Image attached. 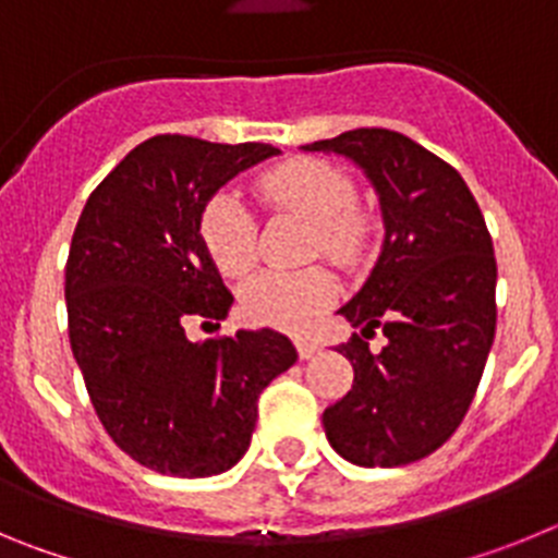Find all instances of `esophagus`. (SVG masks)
Listing matches in <instances>:
<instances>
[{
    "label": "esophagus",
    "instance_id": "1",
    "mask_svg": "<svg viewBox=\"0 0 558 558\" xmlns=\"http://www.w3.org/2000/svg\"><path fill=\"white\" fill-rule=\"evenodd\" d=\"M295 352H299L302 360H310L318 354V343H313V340H295Z\"/></svg>",
    "mask_w": 558,
    "mask_h": 558
}]
</instances>
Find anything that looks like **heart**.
Masks as SVG:
<instances>
[{"instance_id":"b5f03b06","label":"heart","mask_w":558,"mask_h":558,"mask_svg":"<svg viewBox=\"0 0 558 558\" xmlns=\"http://www.w3.org/2000/svg\"><path fill=\"white\" fill-rule=\"evenodd\" d=\"M259 204L274 215L310 220L307 256H327L343 270H354L377 245L379 218L357 201V186L347 170L318 156H293L254 179ZM198 240L211 265L229 279L248 274L256 263V220L234 192H218L198 215ZM338 299V282L324 265L304 270H265L243 284L240 310L256 327L302 335Z\"/></svg>"}]
</instances>
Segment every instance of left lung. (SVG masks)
<instances>
[{
    "label": "left lung",
    "mask_w": 558,
    "mask_h": 558,
    "mask_svg": "<svg viewBox=\"0 0 558 558\" xmlns=\"http://www.w3.org/2000/svg\"><path fill=\"white\" fill-rule=\"evenodd\" d=\"M357 161L379 192L386 245L368 282L340 315L363 327L338 352L352 391L324 411L338 456L357 466H402L458 430L497 327V263L475 195L452 165L386 128L313 142ZM383 328L379 353L367 338Z\"/></svg>",
    "instance_id": "obj_1"
}]
</instances>
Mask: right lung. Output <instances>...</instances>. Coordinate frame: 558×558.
<instances>
[{
	"instance_id": "right-lung-1",
	"label": "right lung",
	"mask_w": 558,
	"mask_h": 558,
	"mask_svg": "<svg viewBox=\"0 0 558 558\" xmlns=\"http://www.w3.org/2000/svg\"><path fill=\"white\" fill-rule=\"evenodd\" d=\"M274 145L159 133L88 195L66 259L69 343L113 445L161 475L206 477L248 450L256 399L295 363L274 329L186 338L231 307L198 240V215Z\"/></svg>"
}]
</instances>
